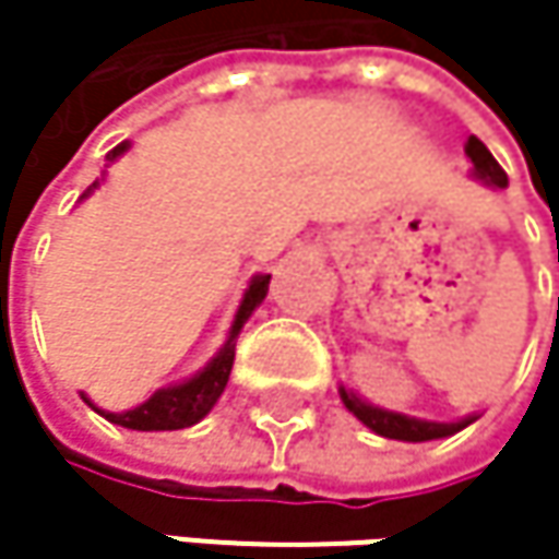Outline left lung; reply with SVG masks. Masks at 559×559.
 I'll return each instance as SVG.
<instances>
[{
  "mask_svg": "<svg viewBox=\"0 0 559 559\" xmlns=\"http://www.w3.org/2000/svg\"><path fill=\"white\" fill-rule=\"evenodd\" d=\"M466 155L473 162V174L479 180H486L489 187H508V174L499 168V162L492 158V152L476 139L469 135L466 142ZM340 397L343 404L369 427L376 430L379 437H389V440H407V443H424V440H440V437H450L463 427H469L476 420V414L463 417V420H453V424H440V420H420V417H407V414H394V411H385V407H372L366 404L359 394H353L349 389H340Z\"/></svg>",
  "mask_w": 559,
  "mask_h": 559,
  "instance_id": "1",
  "label": "left lung"
}]
</instances>
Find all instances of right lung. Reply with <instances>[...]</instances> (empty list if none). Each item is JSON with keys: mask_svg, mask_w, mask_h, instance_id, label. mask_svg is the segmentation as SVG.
Wrapping results in <instances>:
<instances>
[{"mask_svg": "<svg viewBox=\"0 0 559 559\" xmlns=\"http://www.w3.org/2000/svg\"><path fill=\"white\" fill-rule=\"evenodd\" d=\"M126 152H129V142L116 145V148L106 155V162H116V158L126 155ZM96 183H99V180H96ZM96 183L86 187L83 197H90V193L96 190ZM269 281H272V275H255V278L249 281L246 297H242V304H239V310H236L229 340L223 343V349H219L193 379H187V382H180V385H170V389H158L145 404L132 407V411H122V414H116V411H99L86 394H83V401H86L93 411H99L106 420H112V424H119V427H129V430H180V427H193L197 420H203V417L210 414V407L219 401V394L226 389L229 372H233V359H236V336H239L242 323L252 317V310L265 300Z\"/></svg>", "mask_w": 559, "mask_h": 559, "instance_id": "add662e5", "label": "right lung"}]
</instances>
